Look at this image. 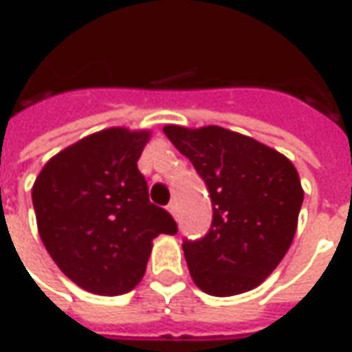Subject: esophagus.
I'll list each match as a JSON object with an SVG mask.
<instances>
[{
    "label": "esophagus",
    "instance_id": "obj_1",
    "mask_svg": "<svg viewBox=\"0 0 352 352\" xmlns=\"http://www.w3.org/2000/svg\"><path fill=\"white\" fill-rule=\"evenodd\" d=\"M168 211L173 217H177V201H169V206H168Z\"/></svg>",
    "mask_w": 352,
    "mask_h": 352
}]
</instances>
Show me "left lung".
<instances>
[{"label":"left lung","mask_w":352,"mask_h":352,"mask_svg":"<svg viewBox=\"0 0 352 352\" xmlns=\"http://www.w3.org/2000/svg\"><path fill=\"white\" fill-rule=\"evenodd\" d=\"M164 133L206 181L213 222L183 251L194 283L211 296L256 288L292 245L303 188L294 164L256 139L221 126Z\"/></svg>","instance_id":"8db88e82"}]
</instances>
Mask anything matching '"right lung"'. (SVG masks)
I'll return each instance as SVG.
<instances>
[{
  "instance_id": "add662e5",
  "label": "right lung",
  "mask_w": 352,
  "mask_h": 352,
  "mask_svg": "<svg viewBox=\"0 0 352 352\" xmlns=\"http://www.w3.org/2000/svg\"><path fill=\"white\" fill-rule=\"evenodd\" d=\"M148 139V130L96 131L52 156L35 179L43 245L65 277L92 294L130 292L145 275L154 237L177 234L138 169Z\"/></svg>"
}]
</instances>
